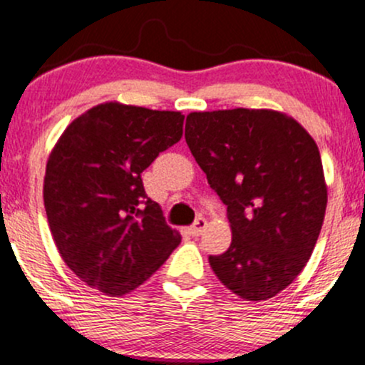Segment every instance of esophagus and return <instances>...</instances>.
<instances>
[{"instance_id": "esophagus-1", "label": "esophagus", "mask_w": 365, "mask_h": 365, "mask_svg": "<svg viewBox=\"0 0 365 365\" xmlns=\"http://www.w3.org/2000/svg\"><path fill=\"white\" fill-rule=\"evenodd\" d=\"M207 227V222L204 218H197L195 220V223L189 228V234L194 235V237H197V235H201L204 232V228Z\"/></svg>"}]
</instances>
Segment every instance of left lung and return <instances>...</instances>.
<instances>
[{
	"instance_id": "left-lung-1",
	"label": "left lung",
	"mask_w": 365,
	"mask_h": 365,
	"mask_svg": "<svg viewBox=\"0 0 365 365\" xmlns=\"http://www.w3.org/2000/svg\"><path fill=\"white\" fill-rule=\"evenodd\" d=\"M187 145L227 206L230 247L210 256L220 282L246 302H265L302 274L327 206L315 140L272 109L190 112Z\"/></svg>"
}]
</instances>
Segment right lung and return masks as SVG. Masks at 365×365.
I'll list each match as a JSON object with an SVG mask.
<instances>
[{
  "instance_id": "add662e5",
  "label": "right lung",
  "mask_w": 365,
  "mask_h": 365,
  "mask_svg": "<svg viewBox=\"0 0 365 365\" xmlns=\"http://www.w3.org/2000/svg\"><path fill=\"white\" fill-rule=\"evenodd\" d=\"M178 110L106 102L63 130L46 163L43 199L66 265L86 286L124 296L178 246L180 232L147 197L143 170L180 142Z\"/></svg>"
}]
</instances>
